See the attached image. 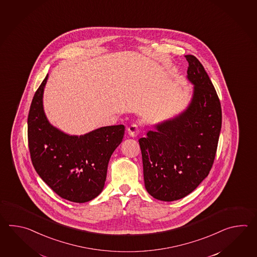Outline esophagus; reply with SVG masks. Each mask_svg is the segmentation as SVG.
I'll use <instances>...</instances> for the list:
<instances>
[{
	"label": "esophagus",
	"instance_id": "1",
	"mask_svg": "<svg viewBox=\"0 0 257 257\" xmlns=\"http://www.w3.org/2000/svg\"><path fill=\"white\" fill-rule=\"evenodd\" d=\"M139 127L137 126L136 124H132L131 126L127 127V133L131 137H137L139 135Z\"/></svg>",
	"mask_w": 257,
	"mask_h": 257
}]
</instances>
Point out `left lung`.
Returning <instances> with one entry per match:
<instances>
[{"mask_svg":"<svg viewBox=\"0 0 257 257\" xmlns=\"http://www.w3.org/2000/svg\"><path fill=\"white\" fill-rule=\"evenodd\" d=\"M185 57L194 84L190 104L139 140L146 190L167 202L189 195L208 176L221 128L220 102L208 73L195 56Z\"/></svg>","mask_w":257,"mask_h":257,"instance_id":"1","label":"left lung"}]
</instances>
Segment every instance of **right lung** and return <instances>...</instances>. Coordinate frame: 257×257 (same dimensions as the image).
I'll list each match as a JSON object with an SVG mask.
<instances>
[{
    "label": "right lung",
    "instance_id": "obj_1",
    "mask_svg": "<svg viewBox=\"0 0 257 257\" xmlns=\"http://www.w3.org/2000/svg\"><path fill=\"white\" fill-rule=\"evenodd\" d=\"M34 95L28 113V147L41 179L71 202H87L104 189L112 153L124 137V125L103 126L81 136H70L49 123L43 108L44 88Z\"/></svg>",
    "mask_w": 257,
    "mask_h": 257
}]
</instances>
